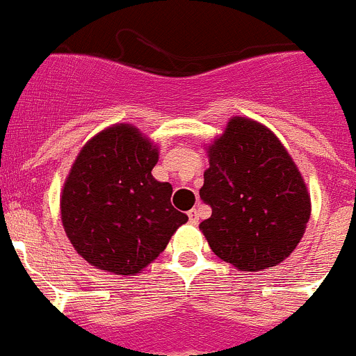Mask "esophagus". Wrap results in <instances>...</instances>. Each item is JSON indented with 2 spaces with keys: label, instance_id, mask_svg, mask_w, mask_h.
Listing matches in <instances>:
<instances>
[{
  "label": "esophagus",
  "instance_id": "esophagus-1",
  "mask_svg": "<svg viewBox=\"0 0 356 356\" xmlns=\"http://www.w3.org/2000/svg\"><path fill=\"white\" fill-rule=\"evenodd\" d=\"M188 220H191V223H197L199 222V211L195 208H192L191 211H188Z\"/></svg>",
  "mask_w": 356,
  "mask_h": 356
}]
</instances>
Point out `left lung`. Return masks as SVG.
I'll return each instance as SVG.
<instances>
[{
  "label": "left lung",
  "instance_id": "1",
  "mask_svg": "<svg viewBox=\"0 0 356 356\" xmlns=\"http://www.w3.org/2000/svg\"><path fill=\"white\" fill-rule=\"evenodd\" d=\"M208 154L199 195L211 216L199 229L213 253L248 273L283 262L302 239L311 213L289 152L267 127L236 117Z\"/></svg>",
  "mask_w": 356,
  "mask_h": 356
}]
</instances>
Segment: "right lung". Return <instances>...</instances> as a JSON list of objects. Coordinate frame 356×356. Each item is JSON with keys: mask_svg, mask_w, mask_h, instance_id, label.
Returning <instances> with one entry per match:
<instances>
[{"mask_svg": "<svg viewBox=\"0 0 356 356\" xmlns=\"http://www.w3.org/2000/svg\"><path fill=\"white\" fill-rule=\"evenodd\" d=\"M157 161V148L129 124L108 127L82 148L64 184L60 216L90 266L133 276L188 220L171 204V185L152 176Z\"/></svg>", "mask_w": 356, "mask_h": 356, "instance_id": "obj_1", "label": "right lung"}]
</instances>
